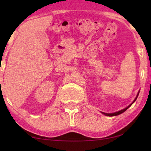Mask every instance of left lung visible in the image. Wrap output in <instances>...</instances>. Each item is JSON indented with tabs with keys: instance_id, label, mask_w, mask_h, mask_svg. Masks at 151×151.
Instances as JSON below:
<instances>
[{
	"instance_id": "obj_1",
	"label": "left lung",
	"mask_w": 151,
	"mask_h": 151,
	"mask_svg": "<svg viewBox=\"0 0 151 151\" xmlns=\"http://www.w3.org/2000/svg\"><path fill=\"white\" fill-rule=\"evenodd\" d=\"M139 91H138V93H137V96H136V98H135V100H133V102H132L131 104H129V106H128L127 107H126L125 109H122V110H120V111H117V112H115V113H104V112H101V113H102V114H104V115H106V116H109V117H112V116H116V115H120L121 113H122L124 112V111H127V109H129V107L131 106V105L133 104L134 102H135V100H137V97H138V95H139Z\"/></svg>"
}]
</instances>
